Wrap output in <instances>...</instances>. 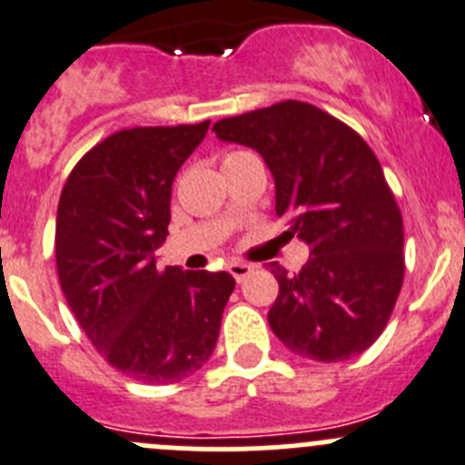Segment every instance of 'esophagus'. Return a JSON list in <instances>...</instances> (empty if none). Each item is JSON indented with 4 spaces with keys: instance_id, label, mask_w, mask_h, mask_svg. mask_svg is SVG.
Wrapping results in <instances>:
<instances>
[{
    "instance_id": "1",
    "label": "esophagus",
    "mask_w": 465,
    "mask_h": 465,
    "mask_svg": "<svg viewBox=\"0 0 465 465\" xmlns=\"http://www.w3.org/2000/svg\"><path fill=\"white\" fill-rule=\"evenodd\" d=\"M252 270H254V265L242 263V261H232V263H229V272H232V277L236 279L238 283L245 282V279L252 274Z\"/></svg>"
}]
</instances>
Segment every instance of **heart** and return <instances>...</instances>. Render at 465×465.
<instances>
[{
	"label": "heart",
	"mask_w": 465,
	"mask_h": 465,
	"mask_svg": "<svg viewBox=\"0 0 465 465\" xmlns=\"http://www.w3.org/2000/svg\"><path fill=\"white\" fill-rule=\"evenodd\" d=\"M245 154H250V152H229V154H224L223 163H229V161H233V159H241V156H245Z\"/></svg>",
	"instance_id": "obj_1"
}]
</instances>
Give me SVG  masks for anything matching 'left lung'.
Returning <instances> with one entry per match:
<instances>
[{
    "label": "left lung",
    "mask_w": 465,
    "mask_h": 465,
    "mask_svg": "<svg viewBox=\"0 0 465 465\" xmlns=\"http://www.w3.org/2000/svg\"><path fill=\"white\" fill-rule=\"evenodd\" d=\"M213 132L263 156L283 236L309 245L300 272L270 263L279 282L268 311L274 336L313 361L366 352L404 282L402 213L375 152L352 127L297 99L218 120Z\"/></svg>",
    "instance_id": "1"
}]
</instances>
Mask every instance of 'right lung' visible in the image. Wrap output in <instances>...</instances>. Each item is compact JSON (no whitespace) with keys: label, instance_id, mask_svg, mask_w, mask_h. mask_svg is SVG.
Here are the masks:
<instances>
[{"label":"right lung","instance_id":"add662e5","mask_svg":"<svg viewBox=\"0 0 465 465\" xmlns=\"http://www.w3.org/2000/svg\"><path fill=\"white\" fill-rule=\"evenodd\" d=\"M209 124L115 132L81 156L58 200L63 295L97 352L145 384H174L209 361L236 286L229 272L154 259L174 177Z\"/></svg>","mask_w":465,"mask_h":465}]
</instances>
